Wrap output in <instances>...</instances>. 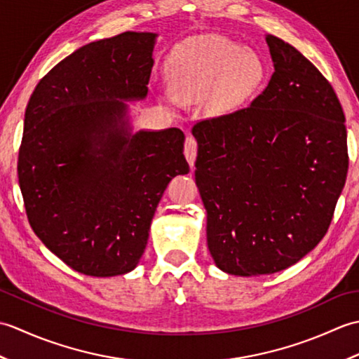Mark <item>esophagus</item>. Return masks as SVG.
<instances>
[{
    "label": "esophagus",
    "instance_id": "34e87169",
    "mask_svg": "<svg viewBox=\"0 0 359 359\" xmlns=\"http://www.w3.org/2000/svg\"><path fill=\"white\" fill-rule=\"evenodd\" d=\"M196 156H197V140L193 135H188L185 140V157L188 160L189 166H194Z\"/></svg>",
    "mask_w": 359,
    "mask_h": 359
}]
</instances>
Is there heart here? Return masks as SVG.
I'll list each match as a JSON object with an SVG mask.
<instances>
[{"mask_svg": "<svg viewBox=\"0 0 359 359\" xmlns=\"http://www.w3.org/2000/svg\"><path fill=\"white\" fill-rule=\"evenodd\" d=\"M174 97L196 103L208 97L210 108L230 112L253 95L265 77L253 50L220 35H201L179 44L166 66Z\"/></svg>", "mask_w": 359, "mask_h": 359, "instance_id": "obj_1", "label": "heart"}]
</instances>
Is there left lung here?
<instances>
[{
    "instance_id": "left-lung-1",
    "label": "left lung",
    "mask_w": 359,
    "mask_h": 359,
    "mask_svg": "<svg viewBox=\"0 0 359 359\" xmlns=\"http://www.w3.org/2000/svg\"><path fill=\"white\" fill-rule=\"evenodd\" d=\"M265 40L274 72L264 93L193 128L208 250L234 276L276 273L310 253L329 230L348 170L346 117L332 85L292 44Z\"/></svg>"
}]
</instances>
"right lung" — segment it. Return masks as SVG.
Segmentation results:
<instances>
[{"label":"right lung","instance_id":"1","mask_svg":"<svg viewBox=\"0 0 359 359\" xmlns=\"http://www.w3.org/2000/svg\"><path fill=\"white\" fill-rule=\"evenodd\" d=\"M157 34L89 43L38 83L25 114L18 182L34 233L72 270H134L171 179L188 174L179 128L131 133L125 102L143 100Z\"/></svg>","mask_w":359,"mask_h":359}]
</instances>
